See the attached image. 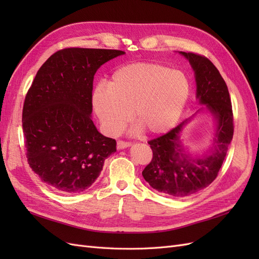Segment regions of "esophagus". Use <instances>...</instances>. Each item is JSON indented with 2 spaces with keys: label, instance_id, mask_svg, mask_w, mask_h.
Listing matches in <instances>:
<instances>
[{
  "label": "esophagus",
  "instance_id": "34e87169",
  "mask_svg": "<svg viewBox=\"0 0 259 259\" xmlns=\"http://www.w3.org/2000/svg\"><path fill=\"white\" fill-rule=\"evenodd\" d=\"M130 146H131V143L125 142V140H117V143H116L117 149H124V148L130 147Z\"/></svg>",
  "mask_w": 259,
  "mask_h": 259
}]
</instances>
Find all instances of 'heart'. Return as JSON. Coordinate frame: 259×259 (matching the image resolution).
I'll return each instance as SVG.
<instances>
[{
	"label": "heart",
	"instance_id": "b5f03b06",
	"mask_svg": "<svg viewBox=\"0 0 259 259\" xmlns=\"http://www.w3.org/2000/svg\"><path fill=\"white\" fill-rule=\"evenodd\" d=\"M189 95L190 82L183 71L156 62H135L115 70L108 86H97L93 106L108 134L120 133L133 111L140 127L158 135L176 124Z\"/></svg>",
	"mask_w": 259,
	"mask_h": 259
}]
</instances>
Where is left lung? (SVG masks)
Segmentation results:
<instances>
[{
  "instance_id": "left-lung-1",
  "label": "left lung",
  "mask_w": 259,
  "mask_h": 259,
  "mask_svg": "<svg viewBox=\"0 0 259 259\" xmlns=\"http://www.w3.org/2000/svg\"><path fill=\"white\" fill-rule=\"evenodd\" d=\"M189 60L197 82V98L217 119L214 151L192 159L185 153L179 134L186 121L166 134L149 140L152 160L143 170L153 189L175 198H184L204 189L214 182L233 137V112L228 88L208 58L195 53L180 52Z\"/></svg>"
}]
</instances>
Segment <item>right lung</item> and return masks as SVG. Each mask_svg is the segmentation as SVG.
Wrapping results in <instances>:
<instances>
[{
  "mask_svg": "<svg viewBox=\"0 0 259 259\" xmlns=\"http://www.w3.org/2000/svg\"><path fill=\"white\" fill-rule=\"evenodd\" d=\"M123 51L67 48L53 54L34 77L22 109L30 167L61 193H79L99 176L116 143L94 125L93 81Z\"/></svg>",
  "mask_w": 259,
  "mask_h": 259,
  "instance_id": "add662e5",
  "label": "right lung"
}]
</instances>
